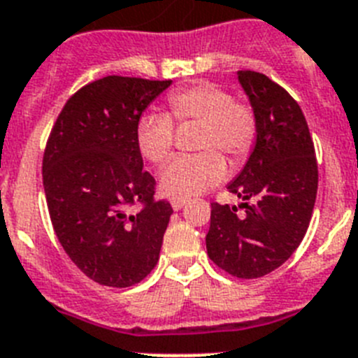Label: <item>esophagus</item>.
I'll use <instances>...</instances> for the list:
<instances>
[{
    "instance_id": "34e87169",
    "label": "esophagus",
    "mask_w": 358,
    "mask_h": 358,
    "mask_svg": "<svg viewBox=\"0 0 358 358\" xmlns=\"http://www.w3.org/2000/svg\"><path fill=\"white\" fill-rule=\"evenodd\" d=\"M185 203H187L185 198H173V200H171V207H173L175 210H180Z\"/></svg>"
}]
</instances>
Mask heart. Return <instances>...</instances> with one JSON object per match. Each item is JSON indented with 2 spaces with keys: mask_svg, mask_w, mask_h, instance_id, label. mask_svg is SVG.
I'll return each instance as SVG.
<instances>
[{
  "mask_svg": "<svg viewBox=\"0 0 358 358\" xmlns=\"http://www.w3.org/2000/svg\"><path fill=\"white\" fill-rule=\"evenodd\" d=\"M167 115L145 113L136 122V145L142 157L160 166L175 148V120L180 126L200 122L194 148L200 153L175 158L160 175L164 194L187 198L222 182L227 173L223 155L241 164L257 136V117L248 102L232 99L216 83H196L167 95Z\"/></svg>",
  "mask_w": 358,
  "mask_h": 358,
  "instance_id": "heart-1",
  "label": "heart"
}]
</instances>
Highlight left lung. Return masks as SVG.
Returning a JSON list of instances; mask_svg holds the SVG:
<instances>
[{
    "label": "left lung",
    "instance_id": "obj_1",
    "mask_svg": "<svg viewBox=\"0 0 358 358\" xmlns=\"http://www.w3.org/2000/svg\"><path fill=\"white\" fill-rule=\"evenodd\" d=\"M238 80L257 117L252 153L229 191L232 205H210L207 254L239 279L263 278L303 241L317 196L315 149L308 124L290 93L263 73L239 70Z\"/></svg>",
    "mask_w": 358,
    "mask_h": 358
}]
</instances>
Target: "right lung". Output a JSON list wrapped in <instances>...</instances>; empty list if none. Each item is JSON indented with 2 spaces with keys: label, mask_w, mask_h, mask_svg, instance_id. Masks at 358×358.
<instances>
[{
  "label": "right lung",
  "mask_w": 358,
  "mask_h": 358,
  "mask_svg": "<svg viewBox=\"0 0 358 358\" xmlns=\"http://www.w3.org/2000/svg\"><path fill=\"white\" fill-rule=\"evenodd\" d=\"M171 80L108 76L73 93L43 157V185L64 252L99 285L133 287L158 263L173 207L155 200L136 122ZM135 203L143 209L129 213Z\"/></svg>",
  "instance_id": "right-lung-1"
}]
</instances>
